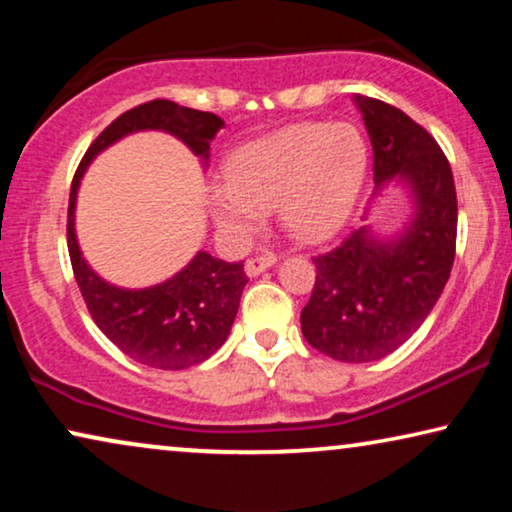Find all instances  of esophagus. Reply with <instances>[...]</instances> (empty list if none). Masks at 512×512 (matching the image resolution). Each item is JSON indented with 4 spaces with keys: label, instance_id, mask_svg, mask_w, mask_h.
Segmentation results:
<instances>
[{
    "label": "esophagus",
    "instance_id": "obj_1",
    "mask_svg": "<svg viewBox=\"0 0 512 512\" xmlns=\"http://www.w3.org/2000/svg\"><path fill=\"white\" fill-rule=\"evenodd\" d=\"M275 263H277V256L275 254H261V256L249 258V261L244 263V270H247L249 277H256V275H261L263 270H268L270 265H275Z\"/></svg>",
    "mask_w": 512,
    "mask_h": 512
}]
</instances>
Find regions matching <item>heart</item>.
Segmentation results:
<instances>
[{"instance_id": "obj_1", "label": "heart", "mask_w": 512, "mask_h": 512, "mask_svg": "<svg viewBox=\"0 0 512 512\" xmlns=\"http://www.w3.org/2000/svg\"><path fill=\"white\" fill-rule=\"evenodd\" d=\"M368 170V146L349 123H305L240 146L223 165L226 181L207 188V205L221 228L237 237L279 207L300 240H324L352 212Z\"/></svg>"}]
</instances>
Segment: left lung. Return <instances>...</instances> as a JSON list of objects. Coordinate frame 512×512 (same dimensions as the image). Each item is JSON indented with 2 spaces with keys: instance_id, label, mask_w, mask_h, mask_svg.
Wrapping results in <instances>:
<instances>
[{
  "instance_id": "8db88e82",
  "label": "left lung",
  "mask_w": 512,
  "mask_h": 512,
  "mask_svg": "<svg viewBox=\"0 0 512 512\" xmlns=\"http://www.w3.org/2000/svg\"><path fill=\"white\" fill-rule=\"evenodd\" d=\"M373 144L375 184L401 177L415 193V219L394 242L352 230L314 256L317 279L300 312L305 340L345 363H368L403 345L443 293L457 249V191L436 139L401 109L356 95Z\"/></svg>"
}]
</instances>
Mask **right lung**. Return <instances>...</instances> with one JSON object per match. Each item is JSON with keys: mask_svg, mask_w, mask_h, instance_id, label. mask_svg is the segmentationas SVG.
<instances>
[{"mask_svg": "<svg viewBox=\"0 0 512 512\" xmlns=\"http://www.w3.org/2000/svg\"><path fill=\"white\" fill-rule=\"evenodd\" d=\"M223 121L209 111L179 107L170 100H151L125 111L100 132L81 158L69 191L67 249L72 270L97 328L125 356L160 370H184L209 359L233 326L249 277L244 263H226L200 251L179 275L149 289L128 291L111 286L83 261L74 233V205L79 181L97 153L137 130H165L207 158L209 144Z\"/></svg>", "mask_w": 512, "mask_h": 512, "instance_id": "1", "label": "right lung"}]
</instances>
